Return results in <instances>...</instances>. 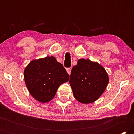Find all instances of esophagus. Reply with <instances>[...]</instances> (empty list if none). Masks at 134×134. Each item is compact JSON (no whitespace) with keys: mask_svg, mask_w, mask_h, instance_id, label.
<instances>
[{"mask_svg":"<svg viewBox=\"0 0 134 134\" xmlns=\"http://www.w3.org/2000/svg\"><path fill=\"white\" fill-rule=\"evenodd\" d=\"M66 70H67V72H68V74H70V73H71V69H70V68H67Z\"/></svg>","mask_w":134,"mask_h":134,"instance_id":"esophagus-1","label":"esophagus"}]
</instances>
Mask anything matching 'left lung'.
Wrapping results in <instances>:
<instances>
[{
	"mask_svg": "<svg viewBox=\"0 0 134 134\" xmlns=\"http://www.w3.org/2000/svg\"><path fill=\"white\" fill-rule=\"evenodd\" d=\"M69 83L74 97L80 102L87 104L96 101L103 93L109 77L99 63L81 58L72 68Z\"/></svg>",
	"mask_w": 134,
	"mask_h": 134,
	"instance_id": "left-lung-1",
	"label": "left lung"
}]
</instances>
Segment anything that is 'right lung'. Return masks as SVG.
<instances>
[{"instance_id":"add662e5","label":"right lung","mask_w":134,"mask_h":134,"mask_svg":"<svg viewBox=\"0 0 134 134\" xmlns=\"http://www.w3.org/2000/svg\"><path fill=\"white\" fill-rule=\"evenodd\" d=\"M24 79L30 94L38 101L48 102L55 96L69 75L63 65L53 56L32 60L24 70Z\"/></svg>"}]
</instances>
